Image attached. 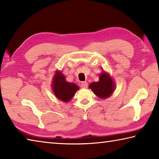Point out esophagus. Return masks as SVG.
Returning a JSON list of instances; mask_svg holds the SVG:
<instances>
[{
	"label": "esophagus",
	"mask_w": 159,
	"mask_h": 159,
	"mask_svg": "<svg viewBox=\"0 0 159 159\" xmlns=\"http://www.w3.org/2000/svg\"><path fill=\"white\" fill-rule=\"evenodd\" d=\"M80 86H81L83 88H87L88 87V83L85 82V81H83V82H82L81 83H80Z\"/></svg>",
	"instance_id": "obj_1"
}]
</instances>
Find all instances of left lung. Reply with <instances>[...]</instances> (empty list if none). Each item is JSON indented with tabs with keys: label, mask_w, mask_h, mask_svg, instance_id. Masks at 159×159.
<instances>
[{
	"label": "left lung",
	"mask_w": 159,
	"mask_h": 159,
	"mask_svg": "<svg viewBox=\"0 0 159 159\" xmlns=\"http://www.w3.org/2000/svg\"><path fill=\"white\" fill-rule=\"evenodd\" d=\"M93 92L99 98L104 99L109 97L114 90V84L111 78L104 72H102L98 82H93L89 85Z\"/></svg>",
	"instance_id": "obj_1"
}]
</instances>
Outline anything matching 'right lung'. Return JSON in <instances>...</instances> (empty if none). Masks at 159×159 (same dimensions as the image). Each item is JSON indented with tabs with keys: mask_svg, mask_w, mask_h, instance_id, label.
<instances>
[{
	"mask_svg": "<svg viewBox=\"0 0 159 159\" xmlns=\"http://www.w3.org/2000/svg\"><path fill=\"white\" fill-rule=\"evenodd\" d=\"M52 89L55 96L59 99L66 102L73 98L79 88L74 83L66 81L64 75L61 72L57 71L52 81Z\"/></svg>",
	"mask_w": 159,
	"mask_h": 159,
	"instance_id": "add662e5",
	"label": "right lung"
}]
</instances>
